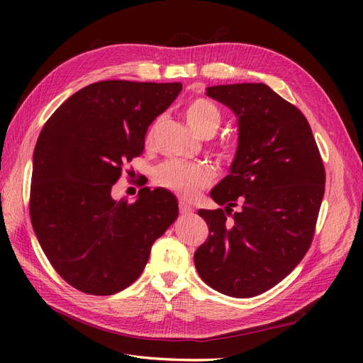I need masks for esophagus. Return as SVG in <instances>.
I'll return each mask as SVG.
<instances>
[{
  "label": "esophagus",
  "mask_w": 363,
  "mask_h": 363,
  "mask_svg": "<svg viewBox=\"0 0 363 363\" xmlns=\"http://www.w3.org/2000/svg\"><path fill=\"white\" fill-rule=\"evenodd\" d=\"M179 208H180V213H182V215H192V212H194L192 206L186 203L184 200H182V201L179 203Z\"/></svg>",
  "instance_id": "obj_1"
}]
</instances>
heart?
Masks as SVG:
<instances>
[{"instance_id":"heart-1","label":"heart","mask_w":363,"mask_h":363,"mask_svg":"<svg viewBox=\"0 0 363 363\" xmlns=\"http://www.w3.org/2000/svg\"><path fill=\"white\" fill-rule=\"evenodd\" d=\"M186 121L195 135L211 138L221 125V113L218 107L200 98L194 100L184 111ZM156 182L183 199H192L200 189L213 182V171L204 163H194L172 159L162 163L156 169Z\"/></svg>"}]
</instances>
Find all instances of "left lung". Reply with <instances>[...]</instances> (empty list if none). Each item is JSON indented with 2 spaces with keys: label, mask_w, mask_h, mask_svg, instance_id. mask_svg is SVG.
I'll return each mask as SVG.
<instances>
[{
  "label": "left lung",
  "mask_w": 363,
  "mask_h": 363,
  "mask_svg": "<svg viewBox=\"0 0 363 363\" xmlns=\"http://www.w3.org/2000/svg\"><path fill=\"white\" fill-rule=\"evenodd\" d=\"M206 95L233 111L239 136L230 174L211 192L225 208L199 211L208 238L194 262L215 291L250 298L276 286L309 250L325 171L307 119L269 86L219 84Z\"/></svg>",
  "instance_id": "1"
}]
</instances>
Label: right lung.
I'll return each mask as SVG.
<instances>
[{
    "label": "right lung",
    "instance_id": "right-lung-1",
    "mask_svg": "<svg viewBox=\"0 0 363 363\" xmlns=\"http://www.w3.org/2000/svg\"><path fill=\"white\" fill-rule=\"evenodd\" d=\"M182 83L96 82L43 125L33 155L30 218L52 268L71 286L112 295L144 271L155 240L179 216L174 194L142 188L112 199L123 164L142 155L150 124Z\"/></svg>",
    "mask_w": 363,
    "mask_h": 363
}]
</instances>
